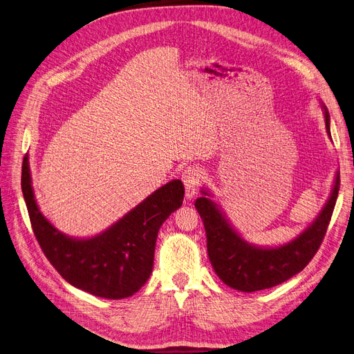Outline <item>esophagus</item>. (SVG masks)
Returning <instances> with one entry per match:
<instances>
[{
    "instance_id": "34e87169",
    "label": "esophagus",
    "mask_w": 354,
    "mask_h": 354,
    "mask_svg": "<svg viewBox=\"0 0 354 354\" xmlns=\"http://www.w3.org/2000/svg\"><path fill=\"white\" fill-rule=\"evenodd\" d=\"M182 180L185 185V195L187 198H192L201 180V169L198 166H188L182 172Z\"/></svg>"
}]
</instances>
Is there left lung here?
<instances>
[{
  "label": "left lung",
  "instance_id": "1",
  "mask_svg": "<svg viewBox=\"0 0 354 354\" xmlns=\"http://www.w3.org/2000/svg\"><path fill=\"white\" fill-rule=\"evenodd\" d=\"M325 128L330 134V115L325 109ZM339 189V172L328 203L317 220L290 243L279 248H258L246 243L232 229L217 205L207 197L195 201L205 234L210 263L220 280L241 292L270 289L302 271L315 257L328 229ZM207 195L205 191H203Z\"/></svg>",
  "mask_w": 354,
  "mask_h": 354
}]
</instances>
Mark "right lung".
Instances as JSON below:
<instances>
[{"label":"right lung","mask_w":354,"mask_h":354,"mask_svg":"<svg viewBox=\"0 0 354 354\" xmlns=\"http://www.w3.org/2000/svg\"><path fill=\"white\" fill-rule=\"evenodd\" d=\"M21 191L33 233L49 263L77 289L106 299L133 296L149 280L157 233L182 205L185 192L184 184L175 179L99 236L73 239L58 232L39 212L28 156L21 166Z\"/></svg>","instance_id":"obj_1"}]
</instances>
